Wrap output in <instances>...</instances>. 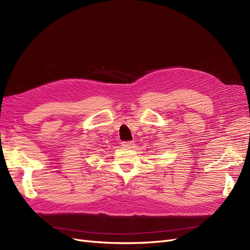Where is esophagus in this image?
Here are the masks:
<instances>
[{"label": "esophagus", "instance_id": "1", "mask_svg": "<svg viewBox=\"0 0 250 250\" xmlns=\"http://www.w3.org/2000/svg\"><path fill=\"white\" fill-rule=\"evenodd\" d=\"M122 146H123L124 148L130 149V148H132V147L134 146V143H133V142H131V141H128V142H123V143H122Z\"/></svg>", "mask_w": 250, "mask_h": 250}]
</instances>
